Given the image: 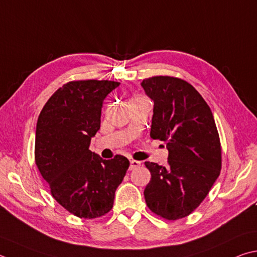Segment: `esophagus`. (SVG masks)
Here are the masks:
<instances>
[{
    "label": "esophagus",
    "instance_id": "esophagus-1",
    "mask_svg": "<svg viewBox=\"0 0 257 257\" xmlns=\"http://www.w3.org/2000/svg\"><path fill=\"white\" fill-rule=\"evenodd\" d=\"M138 166H141V162H138V161H130V167L129 169L130 170H135L136 169V167H138Z\"/></svg>",
    "mask_w": 257,
    "mask_h": 257
}]
</instances>
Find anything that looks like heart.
Segmentation results:
<instances>
[{
  "mask_svg": "<svg viewBox=\"0 0 257 257\" xmlns=\"http://www.w3.org/2000/svg\"><path fill=\"white\" fill-rule=\"evenodd\" d=\"M137 99H139V97H137Z\"/></svg>",
  "mask_w": 257,
  "mask_h": 257,
  "instance_id": "heart-1",
  "label": "heart"
}]
</instances>
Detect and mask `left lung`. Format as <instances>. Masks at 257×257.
Returning <instances> with one entry per match:
<instances>
[{"label":"left lung","mask_w":257,"mask_h":257,"mask_svg":"<svg viewBox=\"0 0 257 257\" xmlns=\"http://www.w3.org/2000/svg\"><path fill=\"white\" fill-rule=\"evenodd\" d=\"M154 102L151 137L166 143L169 165L146 162L148 208L169 220L184 218L207 197L221 170V147L207 102L183 80L154 76L142 82Z\"/></svg>","instance_id":"8db88e82"}]
</instances>
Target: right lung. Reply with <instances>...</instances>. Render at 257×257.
<instances>
[{"label": "right lung", "mask_w": 257, "mask_h": 257, "mask_svg": "<svg viewBox=\"0 0 257 257\" xmlns=\"http://www.w3.org/2000/svg\"><path fill=\"white\" fill-rule=\"evenodd\" d=\"M119 85L96 80L64 84L37 121L36 164L56 201L80 218H97L112 209L115 190L129 167L124 156L106 161L90 151L103 101Z\"/></svg>", "instance_id": "obj_1"}]
</instances>
